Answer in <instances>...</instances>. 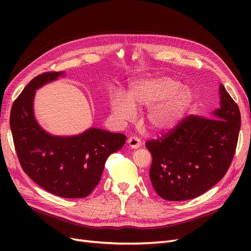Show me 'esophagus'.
<instances>
[{"instance_id":"34e87169","label":"esophagus","mask_w":251,"mask_h":251,"mask_svg":"<svg viewBox=\"0 0 251 251\" xmlns=\"http://www.w3.org/2000/svg\"><path fill=\"white\" fill-rule=\"evenodd\" d=\"M127 144L131 149H138L141 146V141L139 138L133 136V137H130L127 139Z\"/></svg>"}]
</instances>
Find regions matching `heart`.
<instances>
[{
	"mask_svg": "<svg viewBox=\"0 0 251 251\" xmlns=\"http://www.w3.org/2000/svg\"><path fill=\"white\" fill-rule=\"evenodd\" d=\"M194 98L192 89L169 75H155L133 80L126 98L120 93L110 96L112 113L121 120H131L135 109L149 108L147 121L154 133L172 132L186 115Z\"/></svg>",
	"mask_w": 251,
	"mask_h": 251,
	"instance_id": "b5f03b06",
	"label": "heart"
}]
</instances>
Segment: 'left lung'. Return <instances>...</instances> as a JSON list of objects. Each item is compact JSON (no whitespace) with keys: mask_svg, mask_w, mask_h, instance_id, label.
<instances>
[{"mask_svg":"<svg viewBox=\"0 0 251 251\" xmlns=\"http://www.w3.org/2000/svg\"><path fill=\"white\" fill-rule=\"evenodd\" d=\"M219 95L220 105L210 117L189 116L163 138L146 143L153 157L150 179L162 199H194L218 183L228 170L241 114L222 83Z\"/></svg>","mask_w":251,"mask_h":251,"instance_id":"8db88e82","label":"left lung"}]
</instances>
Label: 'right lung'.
<instances>
[{
	"label": "right lung",
	"instance_id": "obj_1",
	"mask_svg": "<svg viewBox=\"0 0 251 251\" xmlns=\"http://www.w3.org/2000/svg\"><path fill=\"white\" fill-rule=\"evenodd\" d=\"M66 72L34 77L12 104L10 128L23 170L36 184L63 198H85L98 184L107 158L124 147L126 136L98 127L72 136L52 135L34 115V96Z\"/></svg>",
	"mask_w": 251,
	"mask_h": 251
}]
</instances>
